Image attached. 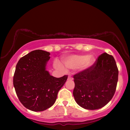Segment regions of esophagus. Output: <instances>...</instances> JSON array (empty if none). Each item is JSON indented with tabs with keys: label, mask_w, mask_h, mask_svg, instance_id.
Returning <instances> with one entry per match:
<instances>
[{
	"label": "esophagus",
	"mask_w": 130,
	"mask_h": 130,
	"mask_svg": "<svg viewBox=\"0 0 130 130\" xmlns=\"http://www.w3.org/2000/svg\"><path fill=\"white\" fill-rule=\"evenodd\" d=\"M68 79L69 80H72L73 79V78L71 77V76H69V77H68Z\"/></svg>",
	"instance_id": "obj_1"
}]
</instances>
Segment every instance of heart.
I'll return each mask as SVG.
<instances>
[{
    "label": "heart",
    "instance_id": "heart-1",
    "mask_svg": "<svg viewBox=\"0 0 130 130\" xmlns=\"http://www.w3.org/2000/svg\"><path fill=\"white\" fill-rule=\"evenodd\" d=\"M93 61V57L87 56L86 55H72L67 57L63 60L65 66L70 69L79 68L82 66L84 67H88L92 64ZM56 66L59 68L62 67L59 63H57Z\"/></svg>",
    "mask_w": 130,
    "mask_h": 130
}]
</instances>
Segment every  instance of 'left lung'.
<instances>
[{
    "mask_svg": "<svg viewBox=\"0 0 130 130\" xmlns=\"http://www.w3.org/2000/svg\"><path fill=\"white\" fill-rule=\"evenodd\" d=\"M73 94L77 104L85 109L104 107L114 95L118 69L112 56L101 54L91 66L73 76Z\"/></svg>",
    "mask_w": 130,
    "mask_h": 130,
    "instance_id": "left-lung-1",
    "label": "left lung"
}]
</instances>
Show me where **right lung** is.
I'll return each mask as SVG.
<instances>
[{
  "label": "right lung",
  "mask_w": 130,
  "mask_h": 130,
  "mask_svg": "<svg viewBox=\"0 0 130 130\" xmlns=\"http://www.w3.org/2000/svg\"><path fill=\"white\" fill-rule=\"evenodd\" d=\"M50 54L41 50L32 51L21 57L16 66L13 79L16 93L31 111H42L53 106L68 77H53L45 70Z\"/></svg>",
  "instance_id": "add662e5"
}]
</instances>
